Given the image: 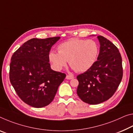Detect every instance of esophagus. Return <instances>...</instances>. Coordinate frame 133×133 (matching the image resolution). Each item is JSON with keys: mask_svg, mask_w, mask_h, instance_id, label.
<instances>
[{"mask_svg": "<svg viewBox=\"0 0 133 133\" xmlns=\"http://www.w3.org/2000/svg\"><path fill=\"white\" fill-rule=\"evenodd\" d=\"M66 78V79H67V80H70V79H73L74 77H73V76H71V75H67Z\"/></svg>", "mask_w": 133, "mask_h": 133, "instance_id": "34e87169", "label": "esophagus"}]
</instances>
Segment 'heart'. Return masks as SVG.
Segmentation results:
<instances>
[{"mask_svg": "<svg viewBox=\"0 0 133 133\" xmlns=\"http://www.w3.org/2000/svg\"><path fill=\"white\" fill-rule=\"evenodd\" d=\"M58 51H52L48 56L55 70H62L69 61L76 72L82 73L93 66L98 57L99 48L93 40L71 38L59 45Z\"/></svg>", "mask_w": 133, "mask_h": 133, "instance_id": "b5f03b06", "label": "heart"}]
</instances>
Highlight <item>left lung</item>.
Listing matches in <instances>:
<instances>
[{
	"label": "left lung",
	"instance_id": "obj_1",
	"mask_svg": "<svg viewBox=\"0 0 133 133\" xmlns=\"http://www.w3.org/2000/svg\"><path fill=\"white\" fill-rule=\"evenodd\" d=\"M100 50L97 61L91 68L77 76V94L90 105L107 101L117 90L123 71L122 58L117 47L102 36L97 37Z\"/></svg>",
	"mask_w": 133,
	"mask_h": 133
}]
</instances>
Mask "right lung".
I'll return each instance as SVG.
<instances>
[{"label": "right lung", "instance_id": "obj_1", "mask_svg": "<svg viewBox=\"0 0 133 133\" xmlns=\"http://www.w3.org/2000/svg\"><path fill=\"white\" fill-rule=\"evenodd\" d=\"M60 37L28 40L14 52L10 64V83L19 97L34 108L54 99L66 74L52 70L49 52Z\"/></svg>", "mask_w": 133, "mask_h": 133}]
</instances>
